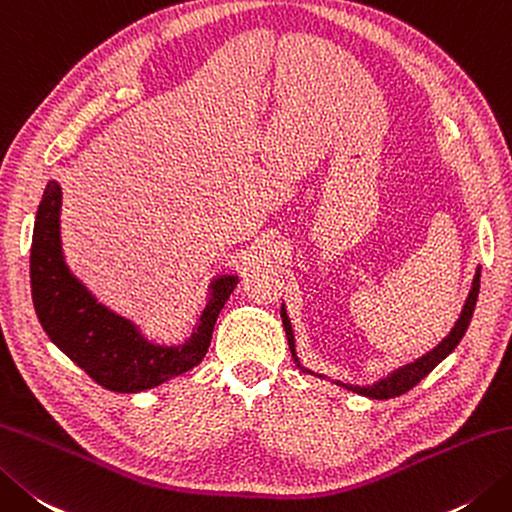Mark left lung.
<instances>
[{"mask_svg": "<svg viewBox=\"0 0 512 512\" xmlns=\"http://www.w3.org/2000/svg\"><path fill=\"white\" fill-rule=\"evenodd\" d=\"M477 295H479V268H477V273H475L473 288H470L462 315H459L455 328L450 330V335L444 339L442 344L435 346L424 357H419L417 362L406 364L404 368H397L393 375H388L386 379H382V382H377L373 386H366V388L348 386V384H342V386L348 388V390H353V393L370 397V399H393V397H399V395L408 393L410 388L422 382V379L430 373V370H433L439 362H442V359H446L450 353H453V350L457 348V344L462 342V337H464L466 328L470 324V317H473V310H475V304H477ZM282 322H284V330H286V337H288L290 353H293V357H295V337H293V328H290V322H288V317H286L284 306H282ZM317 377H322V375H317Z\"/></svg>", "mask_w": 512, "mask_h": 512, "instance_id": "1", "label": "left lung"}]
</instances>
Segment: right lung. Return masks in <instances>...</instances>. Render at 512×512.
Segmentation results:
<instances>
[{
	"instance_id": "add662e5",
	"label": "right lung",
	"mask_w": 512,
	"mask_h": 512,
	"mask_svg": "<svg viewBox=\"0 0 512 512\" xmlns=\"http://www.w3.org/2000/svg\"><path fill=\"white\" fill-rule=\"evenodd\" d=\"M59 208L62 188L48 182L30 246V290L50 342L99 386L115 393H139L193 370L208 353L217 315L233 293L237 277L224 275L210 284V302L184 346H155L146 342L135 324L97 304L70 275L59 242Z\"/></svg>"
}]
</instances>
